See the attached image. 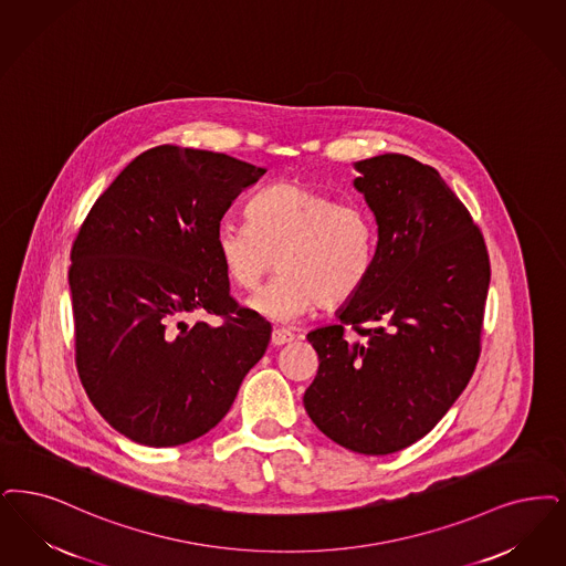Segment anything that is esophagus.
Returning <instances> with one entry per match:
<instances>
[{
  "label": "esophagus",
  "mask_w": 566,
  "mask_h": 566,
  "mask_svg": "<svg viewBox=\"0 0 566 566\" xmlns=\"http://www.w3.org/2000/svg\"><path fill=\"white\" fill-rule=\"evenodd\" d=\"M296 339V335L291 333V331H286V328H273L272 333V343L273 345H286V343H291V340Z\"/></svg>",
  "instance_id": "obj_1"
}]
</instances>
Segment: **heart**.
Returning <instances> with one entry per match:
<instances>
[{"label": "heart", "mask_w": 566, "mask_h": 566, "mask_svg": "<svg viewBox=\"0 0 566 566\" xmlns=\"http://www.w3.org/2000/svg\"><path fill=\"white\" fill-rule=\"evenodd\" d=\"M247 217L249 226L219 227L214 249L229 282L242 291H256L273 265L280 268L249 301L261 316L294 322L316 305L337 307L373 272L377 226L363 203L280 181L250 200Z\"/></svg>", "instance_id": "obj_1"}]
</instances>
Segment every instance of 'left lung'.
<instances>
[{"label":"left lung","mask_w":566,"mask_h":566,"mask_svg":"<svg viewBox=\"0 0 566 566\" xmlns=\"http://www.w3.org/2000/svg\"><path fill=\"white\" fill-rule=\"evenodd\" d=\"M354 168L377 223L375 265L340 305L339 322L307 335L319 366L303 405L333 442L389 454L433 430L470 384L491 263L438 170L402 154ZM345 325L359 337L345 338Z\"/></svg>","instance_id":"1"}]
</instances>
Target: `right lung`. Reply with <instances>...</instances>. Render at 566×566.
Returning <instances> with one entry per match:
<instances>
[{
	"label": "right lung",
	"instance_id": "1",
	"mask_svg": "<svg viewBox=\"0 0 566 566\" xmlns=\"http://www.w3.org/2000/svg\"><path fill=\"white\" fill-rule=\"evenodd\" d=\"M265 175L247 161L159 145L92 206L71 249L75 363L101 417L145 447L212 430L272 326L238 307L214 249L233 200ZM191 313L223 315L217 327Z\"/></svg>",
	"mask_w": 566,
	"mask_h": 566
}]
</instances>
